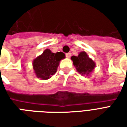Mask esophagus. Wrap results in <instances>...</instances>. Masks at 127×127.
I'll list each match as a JSON object with an SVG mask.
<instances>
[{"label": "esophagus", "mask_w": 127, "mask_h": 127, "mask_svg": "<svg viewBox=\"0 0 127 127\" xmlns=\"http://www.w3.org/2000/svg\"><path fill=\"white\" fill-rule=\"evenodd\" d=\"M66 57L68 58H70L71 57V53H67V54H66Z\"/></svg>", "instance_id": "34e87169"}]
</instances>
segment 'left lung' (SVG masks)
Listing matches in <instances>:
<instances>
[{"mask_svg":"<svg viewBox=\"0 0 127 127\" xmlns=\"http://www.w3.org/2000/svg\"><path fill=\"white\" fill-rule=\"evenodd\" d=\"M71 59L77 71L82 75H91V73L96 67L95 63L92 58H89L88 54L84 51L79 53L77 56H73Z\"/></svg>","mask_w":127,"mask_h":127,"instance_id":"left-lung-1","label":"left lung"}]
</instances>
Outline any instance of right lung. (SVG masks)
I'll list each match as a JSON object with an SVG mask.
<instances>
[{
  "instance_id": "right-lung-1",
  "label": "right lung",
  "mask_w": 127,
  "mask_h": 127,
  "mask_svg": "<svg viewBox=\"0 0 127 127\" xmlns=\"http://www.w3.org/2000/svg\"><path fill=\"white\" fill-rule=\"evenodd\" d=\"M65 58L64 53H53L49 49L43 51L42 54L32 61L34 71L38 78L43 80H48L57 71L60 61Z\"/></svg>"
}]
</instances>
